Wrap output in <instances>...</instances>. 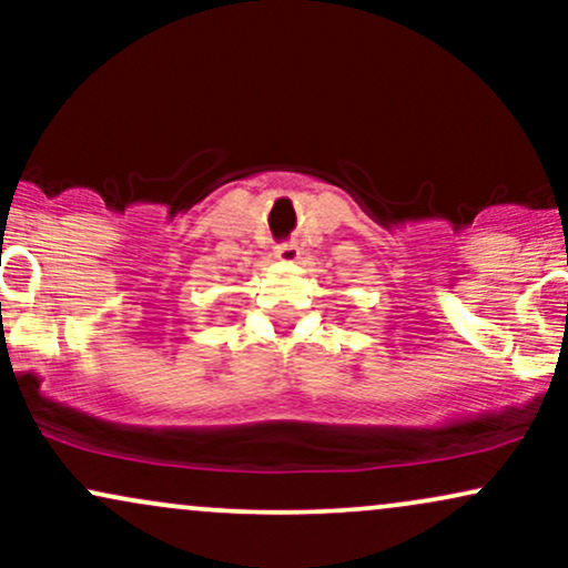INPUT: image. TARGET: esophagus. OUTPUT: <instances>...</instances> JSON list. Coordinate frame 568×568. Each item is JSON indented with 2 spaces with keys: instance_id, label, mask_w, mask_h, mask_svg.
Returning <instances> with one entry per match:
<instances>
[{
  "instance_id": "1",
  "label": "esophagus",
  "mask_w": 568,
  "mask_h": 568,
  "mask_svg": "<svg viewBox=\"0 0 568 568\" xmlns=\"http://www.w3.org/2000/svg\"><path fill=\"white\" fill-rule=\"evenodd\" d=\"M275 256L280 262H296L298 258V245L296 243H280L275 247Z\"/></svg>"
}]
</instances>
